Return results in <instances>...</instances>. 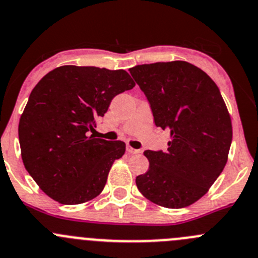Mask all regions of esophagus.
Wrapping results in <instances>:
<instances>
[{
  "label": "esophagus",
  "mask_w": 258,
  "mask_h": 258,
  "mask_svg": "<svg viewBox=\"0 0 258 258\" xmlns=\"http://www.w3.org/2000/svg\"><path fill=\"white\" fill-rule=\"evenodd\" d=\"M126 150H127V152H128V154H132V155L141 154V150H136V149H134V147H131V146H130V145H127Z\"/></svg>",
  "instance_id": "esophagus-1"
}]
</instances>
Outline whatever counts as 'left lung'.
<instances>
[{"instance_id": "1", "label": "left lung", "mask_w": 258, "mask_h": 258, "mask_svg": "<svg viewBox=\"0 0 258 258\" xmlns=\"http://www.w3.org/2000/svg\"><path fill=\"white\" fill-rule=\"evenodd\" d=\"M146 94L155 124L170 132L166 152L146 150L150 166L136 177L142 196L165 208L202 198L223 171L232 121L213 79L187 61L142 64L130 69Z\"/></svg>"}]
</instances>
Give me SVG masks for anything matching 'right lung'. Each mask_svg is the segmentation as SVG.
<instances>
[{"instance_id": "add662e5", "label": "right lung", "mask_w": 258, "mask_h": 258, "mask_svg": "<svg viewBox=\"0 0 258 258\" xmlns=\"http://www.w3.org/2000/svg\"><path fill=\"white\" fill-rule=\"evenodd\" d=\"M135 87L123 69L62 66L32 89L19 123L22 162L40 189L67 206L98 197L123 141L91 135L114 96Z\"/></svg>"}]
</instances>
